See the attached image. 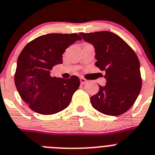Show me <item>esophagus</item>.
Segmentation results:
<instances>
[{"label": "esophagus", "mask_w": 155, "mask_h": 155, "mask_svg": "<svg viewBox=\"0 0 155 155\" xmlns=\"http://www.w3.org/2000/svg\"><path fill=\"white\" fill-rule=\"evenodd\" d=\"M80 83H81L82 85H84V84H86L87 83V80L86 79H84V78L81 77L80 78Z\"/></svg>", "instance_id": "esophagus-1"}]
</instances>
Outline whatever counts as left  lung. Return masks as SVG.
<instances>
[{
    "label": "left lung",
    "mask_w": 155,
    "mask_h": 155,
    "mask_svg": "<svg viewBox=\"0 0 155 155\" xmlns=\"http://www.w3.org/2000/svg\"><path fill=\"white\" fill-rule=\"evenodd\" d=\"M83 39L94 45L95 65L104 71L107 80L91 97L93 107L104 115H122L137 100L142 86L140 61L134 50L115 33L108 31L80 33Z\"/></svg>",
    "instance_id": "left-lung-1"
}]
</instances>
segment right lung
Segmentation results:
<instances>
[{
    "label": "right lung",
    "mask_w": 155,
    "mask_h": 155,
    "mask_svg": "<svg viewBox=\"0 0 155 155\" xmlns=\"http://www.w3.org/2000/svg\"><path fill=\"white\" fill-rule=\"evenodd\" d=\"M82 38L76 33H50L25 45L17 61L15 83L21 99L35 112L53 115L69 105L80 85L76 76L70 79L51 77L54 65L62 64L65 49Z\"/></svg>",
    "instance_id": "obj_1"
}]
</instances>
